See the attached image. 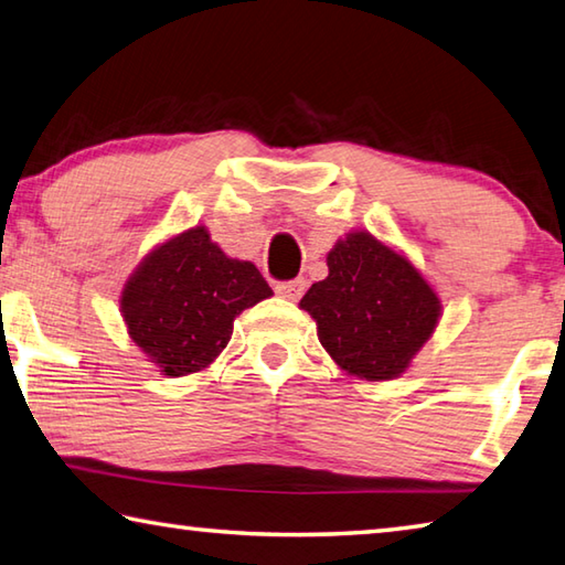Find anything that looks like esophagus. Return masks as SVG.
<instances>
[{"instance_id": "34e87169", "label": "esophagus", "mask_w": 565, "mask_h": 565, "mask_svg": "<svg viewBox=\"0 0 565 565\" xmlns=\"http://www.w3.org/2000/svg\"><path fill=\"white\" fill-rule=\"evenodd\" d=\"M303 291H306V281L303 279H291V281H279V284H276V294L284 296V299H289V301L301 299Z\"/></svg>"}]
</instances>
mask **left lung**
<instances>
[{
  "label": "left lung",
  "mask_w": 565,
  "mask_h": 565,
  "mask_svg": "<svg viewBox=\"0 0 565 565\" xmlns=\"http://www.w3.org/2000/svg\"><path fill=\"white\" fill-rule=\"evenodd\" d=\"M328 276L301 299L318 341L335 365L361 381L403 375L429 335L443 303L413 262L371 232H351L326 256Z\"/></svg>",
  "instance_id": "obj_1"
}]
</instances>
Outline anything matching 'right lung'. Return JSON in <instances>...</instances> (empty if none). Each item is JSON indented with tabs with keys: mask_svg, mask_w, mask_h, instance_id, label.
<instances>
[{
	"mask_svg": "<svg viewBox=\"0 0 565 565\" xmlns=\"http://www.w3.org/2000/svg\"><path fill=\"white\" fill-rule=\"evenodd\" d=\"M274 291L252 262L230 259L207 227L158 244L128 276L120 313L162 375L200 373L227 348L234 318Z\"/></svg>",
	"mask_w": 565,
	"mask_h": 565,
	"instance_id": "right-lung-1",
	"label": "right lung"
}]
</instances>
